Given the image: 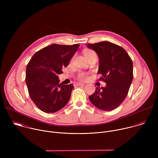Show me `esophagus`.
I'll return each mask as SVG.
<instances>
[{"instance_id":"obj_1","label":"esophagus","mask_w":158,"mask_h":158,"mask_svg":"<svg viewBox=\"0 0 158 158\" xmlns=\"http://www.w3.org/2000/svg\"><path fill=\"white\" fill-rule=\"evenodd\" d=\"M76 85H84L85 84H83V83H80V82H77V83H76L75 84Z\"/></svg>"}]
</instances>
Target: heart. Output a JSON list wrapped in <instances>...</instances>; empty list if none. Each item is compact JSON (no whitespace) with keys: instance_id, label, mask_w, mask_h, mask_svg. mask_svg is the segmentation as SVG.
I'll use <instances>...</instances> for the list:
<instances>
[{"instance_id":"b5f03b06","label":"heart","mask_w":158,"mask_h":158,"mask_svg":"<svg viewBox=\"0 0 158 158\" xmlns=\"http://www.w3.org/2000/svg\"><path fill=\"white\" fill-rule=\"evenodd\" d=\"M84 54L87 59H89L93 56L96 55V53L91 49H87L84 52ZM88 78V74L84 72H79L76 76V79L79 81H85Z\"/></svg>"}]
</instances>
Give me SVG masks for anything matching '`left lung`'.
Returning <instances> with one entry per match:
<instances>
[{
	"label": "left lung",
	"mask_w": 158,
	"mask_h": 158,
	"mask_svg": "<svg viewBox=\"0 0 158 158\" xmlns=\"http://www.w3.org/2000/svg\"><path fill=\"white\" fill-rule=\"evenodd\" d=\"M86 46L96 52L99 59L98 74L99 80L106 83L104 87H96L89 99L96 107L103 110L116 109L126 98L133 79L132 61L121 46L108 41Z\"/></svg>",
	"instance_id": "left-lung-1"
}]
</instances>
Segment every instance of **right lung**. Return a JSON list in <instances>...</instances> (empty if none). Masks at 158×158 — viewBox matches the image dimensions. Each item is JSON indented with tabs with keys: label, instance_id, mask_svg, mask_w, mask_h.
I'll return each mask as SVG.
<instances>
[{
	"label": "right lung",
	"instance_id": "right-lung-1",
	"mask_svg": "<svg viewBox=\"0 0 158 158\" xmlns=\"http://www.w3.org/2000/svg\"><path fill=\"white\" fill-rule=\"evenodd\" d=\"M80 45L53 44L37 51L29 62L26 82L29 96L42 111L52 113L64 107L70 99L74 85L59 84L58 75Z\"/></svg>",
	"mask_w": 158,
	"mask_h": 158
}]
</instances>
